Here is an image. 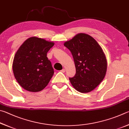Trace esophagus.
<instances>
[{
    "label": "esophagus",
    "instance_id": "34e87169",
    "mask_svg": "<svg viewBox=\"0 0 129 129\" xmlns=\"http://www.w3.org/2000/svg\"><path fill=\"white\" fill-rule=\"evenodd\" d=\"M60 72H62V73H64V72H65V69H62V70H60Z\"/></svg>",
    "mask_w": 129,
    "mask_h": 129
}]
</instances>
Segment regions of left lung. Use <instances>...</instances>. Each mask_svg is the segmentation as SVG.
I'll use <instances>...</instances> for the list:
<instances>
[{
  "instance_id": "1",
  "label": "left lung",
  "mask_w": 129,
  "mask_h": 129,
  "mask_svg": "<svg viewBox=\"0 0 129 129\" xmlns=\"http://www.w3.org/2000/svg\"><path fill=\"white\" fill-rule=\"evenodd\" d=\"M64 45L71 51L75 65V75L69 78L71 84L82 93L92 91L102 82L107 72V59L101 47L85 33L76 35Z\"/></svg>"
}]
</instances>
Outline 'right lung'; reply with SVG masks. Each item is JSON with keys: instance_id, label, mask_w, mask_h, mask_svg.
Segmentation results:
<instances>
[{"instance_id": "obj_1", "label": "right lung", "mask_w": 129, "mask_h": 129, "mask_svg": "<svg viewBox=\"0 0 129 129\" xmlns=\"http://www.w3.org/2000/svg\"><path fill=\"white\" fill-rule=\"evenodd\" d=\"M54 44L40 38L30 37L16 53L13 62L15 78L24 89L38 92L48 84L54 75L47 53Z\"/></svg>"}]
</instances>
